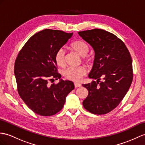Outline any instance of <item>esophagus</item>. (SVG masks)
I'll use <instances>...</instances> for the list:
<instances>
[{"label": "esophagus", "instance_id": "obj_1", "mask_svg": "<svg viewBox=\"0 0 145 145\" xmlns=\"http://www.w3.org/2000/svg\"><path fill=\"white\" fill-rule=\"evenodd\" d=\"M74 85H75V88H78V87H80L81 86V84L80 83H74Z\"/></svg>", "mask_w": 145, "mask_h": 145}]
</instances>
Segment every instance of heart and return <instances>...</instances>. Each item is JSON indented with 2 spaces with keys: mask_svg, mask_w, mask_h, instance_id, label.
<instances>
[{
  "mask_svg": "<svg viewBox=\"0 0 145 145\" xmlns=\"http://www.w3.org/2000/svg\"><path fill=\"white\" fill-rule=\"evenodd\" d=\"M71 49L80 56L83 57V61L88 64H91L93 61L91 55L88 54L90 48L89 44L84 41L76 40L72 43ZM55 61L60 67L65 65V52L63 48H59L55 54ZM86 70L83 67L76 68H68L64 70V76L65 78L73 81H78L84 75H86Z\"/></svg>",
  "mask_w": 145,
  "mask_h": 145,
  "instance_id": "obj_1",
  "label": "heart"
}]
</instances>
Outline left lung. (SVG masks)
Returning <instances> with one entry per match:
<instances>
[{
	"label": "left lung",
	"instance_id": "left-lung-1",
	"mask_svg": "<svg viewBox=\"0 0 145 145\" xmlns=\"http://www.w3.org/2000/svg\"><path fill=\"white\" fill-rule=\"evenodd\" d=\"M78 34L94 50V65L89 77L97 80L82 84L89 92L83 105L92 114H106L120 104L131 86V54L120 39L103 29L81 31Z\"/></svg>",
	"mask_w": 145,
	"mask_h": 145
}]
</instances>
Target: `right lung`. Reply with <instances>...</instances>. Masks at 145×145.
I'll return each mask as SVG.
<instances>
[{
  "label": "right lung",
  "instance_id": "right-lung-1",
  "mask_svg": "<svg viewBox=\"0 0 145 145\" xmlns=\"http://www.w3.org/2000/svg\"><path fill=\"white\" fill-rule=\"evenodd\" d=\"M73 33L44 29L29 39L14 63V75L20 97L32 111L43 116H52L64 106L67 95L74 89L70 81L60 79L55 54L71 38Z\"/></svg>",
  "mask_w": 145,
  "mask_h": 145
}]
</instances>
